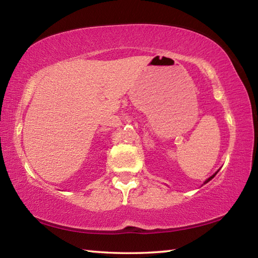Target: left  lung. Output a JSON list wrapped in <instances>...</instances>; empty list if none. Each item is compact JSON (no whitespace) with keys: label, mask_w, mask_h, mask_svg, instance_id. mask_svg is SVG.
Masks as SVG:
<instances>
[{"label":"left lung","mask_w":258,"mask_h":258,"mask_svg":"<svg viewBox=\"0 0 258 258\" xmlns=\"http://www.w3.org/2000/svg\"><path fill=\"white\" fill-rule=\"evenodd\" d=\"M216 174H217V172H216L215 174H214V175H212L211 177H208V178H207V180H206V181H205V183H207V182H209V181H211V180H212V178H213L214 176H215V175H216ZM205 183H204V184H205Z\"/></svg>","instance_id":"8db88e82"}]
</instances>
